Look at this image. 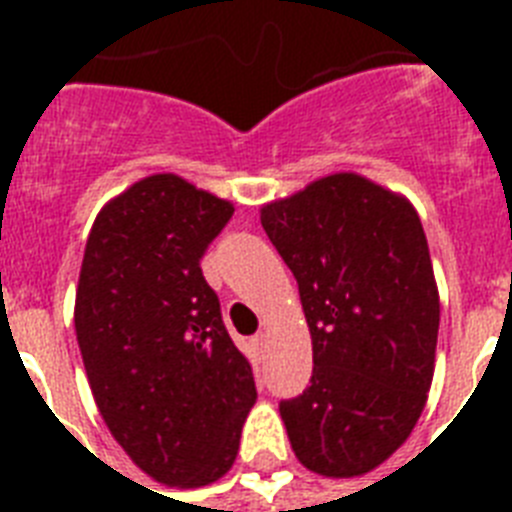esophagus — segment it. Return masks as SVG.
Listing matches in <instances>:
<instances>
[{"label":"esophagus","instance_id":"1","mask_svg":"<svg viewBox=\"0 0 512 512\" xmlns=\"http://www.w3.org/2000/svg\"><path fill=\"white\" fill-rule=\"evenodd\" d=\"M252 345H255V348H263V345H265V335H257L255 340H252Z\"/></svg>","mask_w":512,"mask_h":512}]
</instances>
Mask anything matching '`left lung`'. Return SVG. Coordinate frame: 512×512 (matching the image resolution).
<instances>
[{"mask_svg": "<svg viewBox=\"0 0 512 512\" xmlns=\"http://www.w3.org/2000/svg\"><path fill=\"white\" fill-rule=\"evenodd\" d=\"M295 273L313 374L279 406L292 452L327 478L364 476L412 436L436 369L441 300L420 215L358 172L260 207Z\"/></svg>", "mask_w": 512, "mask_h": 512, "instance_id": "left-lung-1", "label": "left lung"}]
</instances>
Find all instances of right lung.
<instances>
[{
    "label": "right lung",
    "instance_id": "obj_1",
    "mask_svg": "<svg viewBox=\"0 0 512 512\" xmlns=\"http://www.w3.org/2000/svg\"><path fill=\"white\" fill-rule=\"evenodd\" d=\"M233 201L175 172L100 207L76 284L84 372L116 444L156 484L199 489L231 470L255 374L225 332L201 255Z\"/></svg>",
    "mask_w": 512,
    "mask_h": 512
}]
</instances>
